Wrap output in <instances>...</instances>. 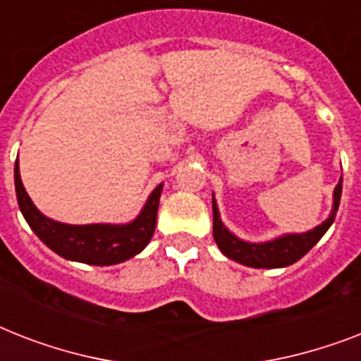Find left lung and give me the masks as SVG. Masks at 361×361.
<instances>
[{"mask_svg": "<svg viewBox=\"0 0 361 361\" xmlns=\"http://www.w3.org/2000/svg\"><path fill=\"white\" fill-rule=\"evenodd\" d=\"M343 192V176L339 178V183L334 189V204H331L330 217L322 221L319 226H314L307 232H300V234H281L274 240L260 241H245L232 234L221 221L219 208L215 202V197L212 195V204H214V240L221 252L226 258H231L234 262H240L249 268H286L290 264L298 262L300 258L305 257L320 238L324 236L326 231L330 228L331 223L336 221L337 208L341 202Z\"/></svg>", "mask_w": 361, "mask_h": 361, "instance_id": "1", "label": "left lung"}]
</instances>
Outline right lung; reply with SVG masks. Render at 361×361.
<instances>
[{
  "mask_svg": "<svg viewBox=\"0 0 361 361\" xmlns=\"http://www.w3.org/2000/svg\"><path fill=\"white\" fill-rule=\"evenodd\" d=\"M14 189L24 219L27 221L37 238L54 252L73 262L114 266L138 255L152 240L157 223L159 198L163 191V183H159L153 189L140 214L130 223L123 225H112V223L67 225L42 215L30 195L25 192L20 178L18 159L14 163Z\"/></svg>",
  "mask_w": 361,
  "mask_h": 361,
  "instance_id": "add662e5",
  "label": "right lung"
}]
</instances>
